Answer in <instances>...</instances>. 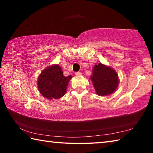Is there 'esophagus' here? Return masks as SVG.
<instances>
[{
	"label": "esophagus",
	"instance_id": "34e87169",
	"mask_svg": "<svg viewBox=\"0 0 153 153\" xmlns=\"http://www.w3.org/2000/svg\"><path fill=\"white\" fill-rule=\"evenodd\" d=\"M75 75H76V76H81L82 73H81V72H79V71H77V72H76V73H75Z\"/></svg>",
	"mask_w": 153,
	"mask_h": 153
}]
</instances>
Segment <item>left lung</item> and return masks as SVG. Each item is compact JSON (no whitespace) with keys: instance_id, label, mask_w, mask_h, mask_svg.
Here are the masks:
<instances>
[{"instance_id":"obj_1","label":"left lung","mask_w":153,"mask_h":153,"mask_svg":"<svg viewBox=\"0 0 153 153\" xmlns=\"http://www.w3.org/2000/svg\"><path fill=\"white\" fill-rule=\"evenodd\" d=\"M90 79L96 93L101 97L112 94L117 89L119 84L117 72L111 67L100 63L95 65L93 67Z\"/></svg>"}]
</instances>
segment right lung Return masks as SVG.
<instances>
[{
    "mask_svg": "<svg viewBox=\"0 0 153 153\" xmlns=\"http://www.w3.org/2000/svg\"><path fill=\"white\" fill-rule=\"evenodd\" d=\"M72 76H64L61 67L53 65L41 72L38 79V90L48 99H59L65 94L67 86Z\"/></svg>",
    "mask_w": 153,
    "mask_h": 153,
    "instance_id": "add662e5",
    "label": "right lung"
}]
</instances>
